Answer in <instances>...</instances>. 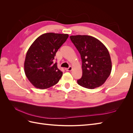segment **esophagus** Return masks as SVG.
I'll return each instance as SVG.
<instances>
[{
  "mask_svg": "<svg viewBox=\"0 0 133 133\" xmlns=\"http://www.w3.org/2000/svg\"><path fill=\"white\" fill-rule=\"evenodd\" d=\"M65 70L66 71H71V70H72V67H71V66H69V68H65Z\"/></svg>",
  "mask_w": 133,
  "mask_h": 133,
  "instance_id": "34e87169",
  "label": "esophagus"
}]
</instances>
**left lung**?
I'll return each instance as SVG.
<instances>
[{"instance_id": "obj_1", "label": "left lung", "mask_w": 133, "mask_h": 133, "mask_svg": "<svg viewBox=\"0 0 133 133\" xmlns=\"http://www.w3.org/2000/svg\"><path fill=\"white\" fill-rule=\"evenodd\" d=\"M70 38L82 60L83 74L77 80L78 84L90 89L102 86L111 71V58L107 48L91 36L71 35Z\"/></svg>"}]
</instances>
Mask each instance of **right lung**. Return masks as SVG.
<instances>
[{
	"label": "right lung",
	"mask_w": 133,
	"mask_h": 133,
	"mask_svg": "<svg viewBox=\"0 0 133 133\" xmlns=\"http://www.w3.org/2000/svg\"><path fill=\"white\" fill-rule=\"evenodd\" d=\"M69 35L54 33L39 36L28 49L24 62V72L34 87L45 89L55 85L63 72L53 60L56 53Z\"/></svg>",
	"instance_id": "right-lung-1"
}]
</instances>
